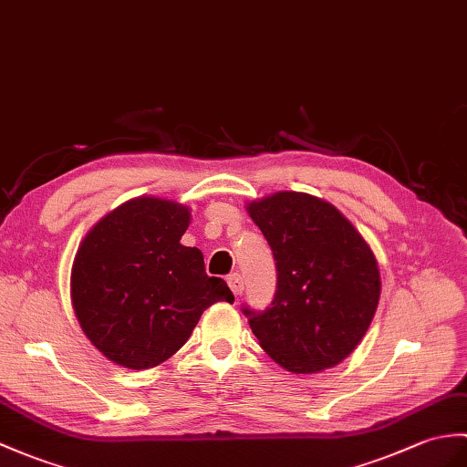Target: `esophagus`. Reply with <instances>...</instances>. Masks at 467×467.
<instances>
[{
  "instance_id": "esophagus-1",
  "label": "esophagus",
  "mask_w": 467,
  "mask_h": 467,
  "mask_svg": "<svg viewBox=\"0 0 467 467\" xmlns=\"http://www.w3.org/2000/svg\"><path fill=\"white\" fill-rule=\"evenodd\" d=\"M229 286H231V290L234 292V296H241L243 295V290H244V280H243V276L238 275V273H233V275H229Z\"/></svg>"
}]
</instances>
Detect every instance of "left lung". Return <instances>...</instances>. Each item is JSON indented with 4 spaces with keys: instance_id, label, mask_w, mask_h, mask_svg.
<instances>
[{
    "instance_id": "8db88e82",
    "label": "left lung",
    "mask_w": 467,
    "mask_h": 467,
    "mask_svg": "<svg viewBox=\"0 0 467 467\" xmlns=\"http://www.w3.org/2000/svg\"><path fill=\"white\" fill-rule=\"evenodd\" d=\"M276 260V292L265 310L243 314L265 352L295 374L348 356L380 300L376 258L352 223L306 192H276L248 204Z\"/></svg>"
}]
</instances>
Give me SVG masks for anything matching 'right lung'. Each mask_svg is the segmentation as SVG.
<instances>
[{"label": "right lung", "instance_id": "add662e5", "mask_svg": "<svg viewBox=\"0 0 467 467\" xmlns=\"http://www.w3.org/2000/svg\"><path fill=\"white\" fill-rule=\"evenodd\" d=\"M189 216L182 204L140 197L83 238L71 270L73 308L111 362L133 370L165 362L204 310L234 302L223 278L204 273L199 248L181 244Z\"/></svg>", "mask_w": 467, "mask_h": 467}]
</instances>
